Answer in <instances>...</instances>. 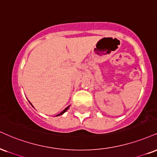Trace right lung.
<instances>
[{"label":"right lung","mask_w":157,"mask_h":157,"mask_svg":"<svg viewBox=\"0 0 157 157\" xmlns=\"http://www.w3.org/2000/svg\"><path fill=\"white\" fill-rule=\"evenodd\" d=\"M29 102H30V101H29ZM30 103H31V102H30ZM32 106H33V105H32ZM69 106H68L67 107H66V108H65V109H63V111H62V112H61V113H59V114H58V115H57V116H61V115H63V113H65V112H66V111H67L68 109H69Z\"/></svg>","instance_id":"obj_1"}]
</instances>
